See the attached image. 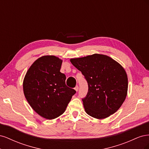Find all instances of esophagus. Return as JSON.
Segmentation results:
<instances>
[{
    "label": "esophagus",
    "mask_w": 149,
    "mask_h": 149,
    "mask_svg": "<svg viewBox=\"0 0 149 149\" xmlns=\"http://www.w3.org/2000/svg\"><path fill=\"white\" fill-rule=\"evenodd\" d=\"M78 89H79V87H78V86H76L74 88V89H75V91L77 92L78 91Z\"/></svg>",
    "instance_id": "1"
}]
</instances>
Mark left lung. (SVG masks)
I'll return each instance as SVG.
<instances>
[{"instance_id": "obj_1", "label": "left lung", "mask_w": 149, "mask_h": 149, "mask_svg": "<svg viewBox=\"0 0 149 149\" xmlns=\"http://www.w3.org/2000/svg\"><path fill=\"white\" fill-rule=\"evenodd\" d=\"M70 61L88 82V92L82 100L86 112L98 119L115 113L127 94L128 78L124 68L112 58L97 53Z\"/></svg>"}]
</instances>
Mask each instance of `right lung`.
Returning <instances> with one entry per match:
<instances>
[{
    "instance_id": "add662e5",
    "label": "right lung",
    "mask_w": 149,
    "mask_h": 149,
    "mask_svg": "<svg viewBox=\"0 0 149 149\" xmlns=\"http://www.w3.org/2000/svg\"><path fill=\"white\" fill-rule=\"evenodd\" d=\"M62 62L55 56H43L33 62L24 79L26 101L38 114L49 120L63 114L76 93L66 85V76L60 72Z\"/></svg>"
}]
</instances>
